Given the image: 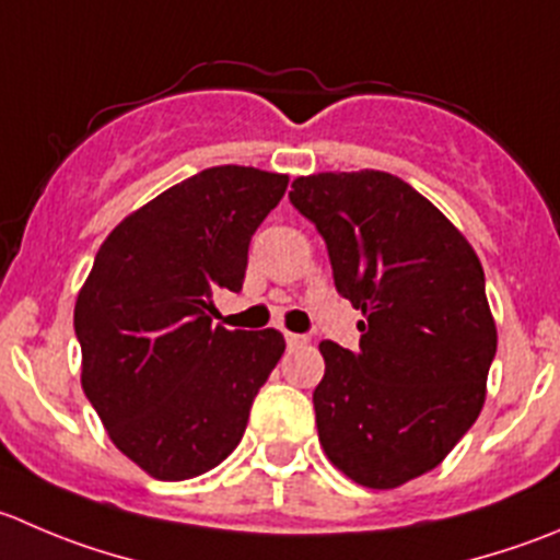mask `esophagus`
Instances as JSON below:
<instances>
[{"label": "esophagus", "mask_w": 560, "mask_h": 560, "mask_svg": "<svg viewBox=\"0 0 560 560\" xmlns=\"http://www.w3.org/2000/svg\"><path fill=\"white\" fill-rule=\"evenodd\" d=\"M284 339H287V347H303V345H306V341H308V336H303V334H290V330H287Z\"/></svg>", "instance_id": "1"}]
</instances>
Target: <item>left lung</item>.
Returning <instances> with one entry per match:
<instances>
[{"label": "left lung", "instance_id": "obj_1", "mask_svg": "<svg viewBox=\"0 0 560 560\" xmlns=\"http://www.w3.org/2000/svg\"><path fill=\"white\" fill-rule=\"evenodd\" d=\"M290 202L328 246L361 345L323 341L319 446L347 479L394 490L438 468L485 407L498 330L485 268L427 197L377 170L319 172Z\"/></svg>", "mask_w": 560, "mask_h": 560}]
</instances>
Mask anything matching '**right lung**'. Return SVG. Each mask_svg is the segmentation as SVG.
I'll return each mask as SVG.
<instances>
[{
    "instance_id": "obj_1",
    "label": "right lung",
    "mask_w": 560,
    "mask_h": 560,
    "mask_svg": "<svg viewBox=\"0 0 560 560\" xmlns=\"http://www.w3.org/2000/svg\"><path fill=\"white\" fill-rule=\"evenodd\" d=\"M290 177L213 166L125 215L101 243L73 308L81 388L114 446L144 474H208L241 443L248 410L284 352L276 328L213 325L237 292L248 243Z\"/></svg>"
}]
</instances>
